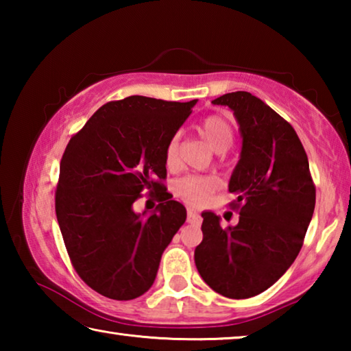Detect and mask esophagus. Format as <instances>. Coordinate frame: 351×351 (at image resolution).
<instances>
[{
	"label": "esophagus",
	"mask_w": 351,
	"mask_h": 351,
	"mask_svg": "<svg viewBox=\"0 0 351 351\" xmlns=\"http://www.w3.org/2000/svg\"><path fill=\"white\" fill-rule=\"evenodd\" d=\"M187 221L192 223V224H199L201 223V215L193 209H189L187 210Z\"/></svg>",
	"instance_id": "esophagus-1"
}]
</instances>
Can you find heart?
I'll return each mask as SVG.
<instances>
[{"mask_svg": "<svg viewBox=\"0 0 351 351\" xmlns=\"http://www.w3.org/2000/svg\"><path fill=\"white\" fill-rule=\"evenodd\" d=\"M199 134L213 150L223 153L232 145L234 130L229 121L223 116L206 117L199 125ZM180 153L178 138H171L165 147L164 159L169 169H175ZM219 187V181L215 176H184L175 182V193L190 204H204L210 195Z\"/></svg>", "mask_w": 351, "mask_h": 351, "instance_id": "1", "label": "heart"}]
</instances>
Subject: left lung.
Segmentation results:
<instances>
[{"instance_id": "8db88e82", "label": "left lung", "mask_w": 351, "mask_h": 351, "mask_svg": "<svg viewBox=\"0 0 351 351\" xmlns=\"http://www.w3.org/2000/svg\"><path fill=\"white\" fill-rule=\"evenodd\" d=\"M212 104L229 106L240 125V161L229 181L240 219L223 229L215 213H201L203 241L195 249V265L218 294L247 299L294 263L313 218L316 187L299 136L263 100L237 91Z\"/></svg>"}]
</instances>
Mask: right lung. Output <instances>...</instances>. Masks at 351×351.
Instances as JSON below:
<instances>
[{"label": "right lung", "mask_w": 351, "mask_h": 351, "mask_svg": "<svg viewBox=\"0 0 351 351\" xmlns=\"http://www.w3.org/2000/svg\"><path fill=\"white\" fill-rule=\"evenodd\" d=\"M190 102L130 96L108 102L71 138L60 162L56 213L74 269L108 299L132 300L152 288L164 249L187 212L161 184L165 147L192 112ZM158 189L152 214L132 203Z\"/></svg>", "instance_id": "1"}]
</instances>
